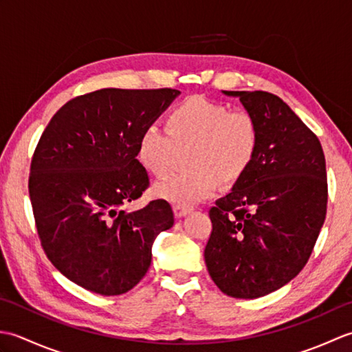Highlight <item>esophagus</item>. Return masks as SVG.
Listing matches in <instances>:
<instances>
[{
	"mask_svg": "<svg viewBox=\"0 0 352 352\" xmlns=\"http://www.w3.org/2000/svg\"><path fill=\"white\" fill-rule=\"evenodd\" d=\"M190 213L189 207H182V206H174V214L175 218H184L186 214Z\"/></svg>",
	"mask_w": 352,
	"mask_h": 352,
	"instance_id": "34e87169",
	"label": "esophagus"
}]
</instances>
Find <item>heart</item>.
I'll return each mask as SVG.
<instances>
[{"label":"heart","instance_id":"obj_1","mask_svg":"<svg viewBox=\"0 0 352 352\" xmlns=\"http://www.w3.org/2000/svg\"><path fill=\"white\" fill-rule=\"evenodd\" d=\"M168 131L157 125L142 130L138 159L151 174L162 177L172 168L177 148L189 146L186 170L155 183L154 195L168 203L192 207L214 192L219 182L236 183L256 157L258 129L248 111L193 96L168 115Z\"/></svg>","mask_w":352,"mask_h":352}]
</instances>
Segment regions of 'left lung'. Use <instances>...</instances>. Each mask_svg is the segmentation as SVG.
<instances>
[{"label":"left lung","mask_w":352,"mask_h":352,"mask_svg":"<svg viewBox=\"0 0 352 352\" xmlns=\"http://www.w3.org/2000/svg\"><path fill=\"white\" fill-rule=\"evenodd\" d=\"M222 94L256 119L258 146L250 169L210 208L204 260L221 292L254 300L307 263L327 213L325 157L316 134L276 95Z\"/></svg>","instance_id":"obj_1"}]
</instances>
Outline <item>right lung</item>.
<instances>
[{
    "mask_svg": "<svg viewBox=\"0 0 352 352\" xmlns=\"http://www.w3.org/2000/svg\"><path fill=\"white\" fill-rule=\"evenodd\" d=\"M180 95L175 89H101L68 101L36 146L28 193L50 261L104 296L144 278L155 237L174 226L164 199L129 212L149 186L138 157L142 130Z\"/></svg>",
    "mask_w": 352,
    "mask_h": 352,
    "instance_id": "right-lung-1",
    "label": "right lung"
}]
</instances>
